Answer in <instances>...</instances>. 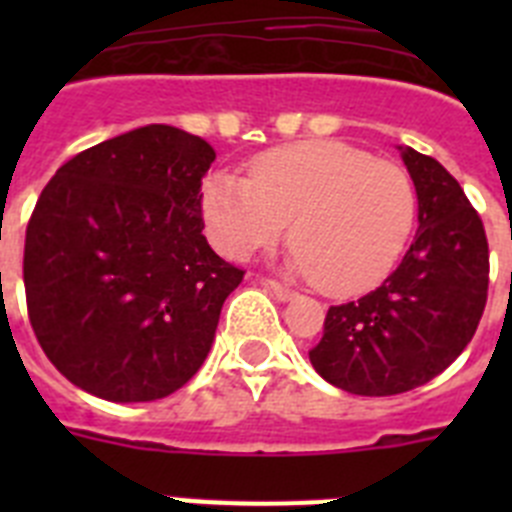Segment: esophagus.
<instances>
[{
    "instance_id": "1",
    "label": "esophagus",
    "mask_w": 512,
    "mask_h": 512,
    "mask_svg": "<svg viewBox=\"0 0 512 512\" xmlns=\"http://www.w3.org/2000/svg\"><path fill=\"white\" fill-rule=\"evenodd\" d=\"M261 284H264L266 289H271V295L277 297V300H282V302H287V300H292V297H295V289L284 287V284L277 282V279H264Z\"/></svg>"
}]
</instances>
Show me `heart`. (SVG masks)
<instances>
[{
    "mask_svg": "<svg viewBox=\"0 0 512 512\" xmlns=\"http://www.w3.org/2000/svg\"><path fill=\"white\" fill-rule=\"evenodd\" d=\"M202 212L210 241L235 261L277 243L292 223V269L343 297L395 269L418 197L402 166L341 140H307L256 158L246 182L212 176Z\"/></svg>",
    "mask_w": 512,
    "mask_h": 512,
    "instance_id": "obj_1",
    "label": "heart"
}]
</instances>
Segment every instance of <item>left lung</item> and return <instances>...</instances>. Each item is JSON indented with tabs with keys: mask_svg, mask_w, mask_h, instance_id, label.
<instances>
[{
	"mask_svg": "<svg viewBox=\"0 0 512 512\" xmlns=\"http://www.w3.org/2000/svg\"><path fill=\"white\" fill-rule=\"evenodd\" d=\"M418 233L374 292L333 305L310 361L351 395L390 397L431 382L467 348L485 312L490 248L482 217L436 158L402 148Z\"/></svg>",
	"mask_w": 512,
	"mask_h": 512,
	"instance_id": "obj_1",
	"label": "left lung"
}]
</instances>
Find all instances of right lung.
<instances>
[{"label": "right lung", "mask_w": 512, "mask_h": 512, "mask_svg": "<svg viewBox=\"0 0 512 512\" xmlns=\"http://www.w3.org/2000/svg\"><path fill=\"white\" fill-rule=\"evenodd\" d=\"M207 140L146 125L76 153L25 233L27 318L63 377L112 402H151L207 359L246 271L202 235Z\"/></svg>", "instance_id": "1"}]
</instances>
